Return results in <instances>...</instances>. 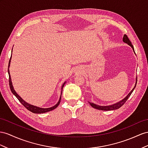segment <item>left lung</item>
Returning <instances> with one entry per match:
<instances>
[{
    "label": "left lung",
    "instance_id": "1",
    "mask_svg": "<svg viewBox=\"0 0 148 148\" xmlns=\"http://www.w3.org/2000/svg\"><path fill=\"white\" fill-rule=\"evenodd\" d=\"M123 40L124 42L127 44L129 45H130V46L131 47V48L132 49V50H133V52H134L135 54V52H134V47L133 45H132L131 41L130 40V39H129V38L127 37V36L124 34V36H123ZM136 84H137V77L136 78V83H135V85H134V87L133 88V89H132L131 92L129 93L123 99L121 100L120 101L117 102V103H114L113 104H111V105H109V106H100V105H97V104H94L93 103H90V102H89V104L91 106L94 108L95 109H99V110H102V111H112V110H115V109H117L120 108L122 106L126 103V101L128 99V98L130 97V96L131 95L132 92H133L134 89H135L136 86Z\"/></svg>",
    "mask_w": 148,
    "mask_h": 148
}]
</instances>
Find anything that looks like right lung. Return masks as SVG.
I'll use <instances>...</instances> for the list:
<instances>
[{
    "label": "right lung",
    "mask_w": 148,
    "mask_h": 148,
    "mask_svg": "<svg viewBox=\"0 0 148 148\" xmlns=\"http://www.w3.org/2000/svg\"><path fill=\"white\" fill-rule=\"evenodd\" d=\"M11 58H12V55H11V56H10V58L9 62V66H8V74H9V86H10V90H11V92H12L14 95L17 98L18 100L21 102V103L22 105H23L26 109H27L29 111H30L33 112V113H35V114H41V113L47 112H49V111H51L53 110V109H54L57 107H58V106H59V103H60V99H61V95H62V89H63L64 84H66V81L64 82L63 83V84L61 86L62 90H61V93H60V96L59 97V99L58 102V103H57V104L56 105L53 106L52 107L48 108H39V107L36 106H34V105H32V104H30L27 103V102H25L23 99H22V98L19 95H18V94L16 92V90H15L14 89V87H13V85H12V80H11V77H10V71H9V67H10V64Z\"/></svg>",
    "instance_id": "add662e5"
}]
</instances>
